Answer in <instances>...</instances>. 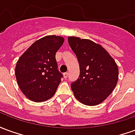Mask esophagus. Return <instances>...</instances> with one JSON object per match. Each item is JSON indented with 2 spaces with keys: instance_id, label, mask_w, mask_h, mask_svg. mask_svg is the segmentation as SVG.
I'll return each instance as SVG.
<instances>
[{
  "instance_id": "esophagus-1",
  "label": "esophagus",
  "mask_w": 135,
  "mask_h": 135,
  "mask_svg": "<svg viewBox=\"0 0 135 135\" xmlns=\"http://www.w3.org/2000/svg\"><path fill=\"white\" fill-rule=\"evenodd\" d=\"M68 75H69L68 72H65V73H64V77L65 79H66V78H67Z\"/></svg>"
}]
</instances>
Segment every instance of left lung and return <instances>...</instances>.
Returning a JSON list of instances; mask_svg holds the SVG:
<instances>
[{
  "label": "left lung",
  "instance_id": "8db88e82",
  "mask_svg": "<svg viewBox=\"0 0 135 135\" xmlns=\"http://www.w3.org/2000/svg\"><path fill=\"white\" fill-rule=\"evenodd\" d=\"M68 41L80 69L79 78L71 85L74 96L87 105L101 103L116 86L118 66L105 48L90 40L69 37Z\"/></svg>",
  "mask_w": 135,
  "mask_h": 135
}]
</instances>
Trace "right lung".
I'll list each match as a JSON object with an SVG mask.
<instances>
[{
	"label": "right lung",
	"mask_w": 135,
	"mask_h": 135,
	"mask_svg": "<svg viewBox=\"0 0 135 135\" xmlns=\"http://www.w3.org/2000/svg\"><path fill=\"white\" fill-rule=\"evenodd\" d=\"M64 42L61 36L47 35L34 42L20 56L15 75L20 90L32 101L42 102L56 93L63 75L58 70L56 53Z\"/></svg>",
	"instance_id": "add662e5"
}]
</instances>
